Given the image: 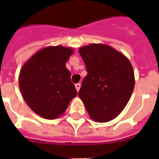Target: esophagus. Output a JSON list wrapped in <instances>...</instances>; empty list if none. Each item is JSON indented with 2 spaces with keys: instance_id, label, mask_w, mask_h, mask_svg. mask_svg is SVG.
Masks as SVG:
<instances>
[{
  "instance_id": "1",
  "label": "esophagus",
  "mask_w": 159,
  "mask_h": 159,
  "mask_svg": "<svg viewBox=\"0 0 159 159\" xmlns=\"http://www.w3.org/2000/svg\"><path fill=\"white\" fill-rule=\"evenodd\" d=\"M75 87H76V89H77V92H79L80 87H81V84H80V83H77V84H75Z\"/></svg>"
}]
</instances>
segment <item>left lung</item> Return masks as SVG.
Listing matches in <instances>:
<instances>
[{"instance_id":"8db88e82","label":"left lung","mask_w":159,"mask_h":159,"mask_svg":"<svg viewBox=\"0 0 159 159\" xmlns=\"http://www.w3.org/2000/svg\"><path fill=\"white\" fill-rule=\"evenodd\" d=\"M87 75L78 97L90 117L99 123L119 116L134 87L133 67L127 57L108 45L92 43L79 48Z\"/></svg>"}]
</instances>
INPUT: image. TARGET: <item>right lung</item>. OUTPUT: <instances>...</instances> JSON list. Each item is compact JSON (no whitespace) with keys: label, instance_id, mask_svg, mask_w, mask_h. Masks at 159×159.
Instances as JSON below:
<instances>
[{"label":"right lung","instance_id":"obj_1","mask_svg":"<svg viewBox=\"0 0 159 159\" xmlns=\"http://www.w3.org/2000/svg\"><path fill=\"white\" fill-rule=\"evenodd\" d=\"M72 48L52 46L41 49L24 65L19 83L24 100L43 118L60 116L77 94L66 62Z\"/></svg>","mask_w":159,"mask_h":159}]
</instances>
